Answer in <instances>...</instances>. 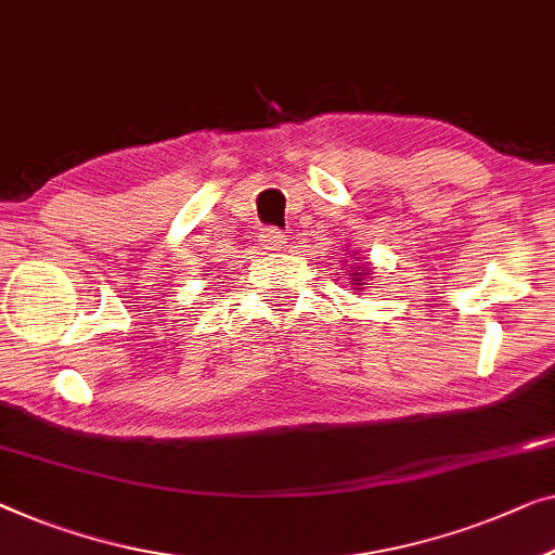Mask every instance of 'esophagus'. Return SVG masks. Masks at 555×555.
Returning <instances> with one entry per match:
<instances>
[{"label": "esophagus", "instance_id": "34e87169", "mask_svg": "<svg viewBox=\"0 0 555 555\" xmlns=\"http://www.w3.org/2000/svg\"><path fill=\"white\" fill-rule=\"evenodd\" d=\"M258 243H260L262 250L275 253V250H283L285 243H287V237L280 230H275V228H268V230H262L260 235H258Z\"/></svg>", "mask_w": 555, "mask_h": 555}]
</instances>
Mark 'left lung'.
Returning <instances> with one entry per match:
<instances>
[{"instance_id": "8db88e82", "label": "left lung", "mask_w": 555, "mask_h": 555, "mask_svg": "<svg viewBox=\"0 0 555 555\" xmlns=\"http://www.w3.org/2000/svg\"><path fill=\"white\" fill-rule=\"evenodd\" d=\"M348 255H350V250H348ZM358 255V253H356ZM365 260V258H363ZM363 260H358V258H350V268L348 264H345V268H348V275H350V285H352V291H358V293H363L367 285V280L373 278V270L367 268V264L363 262ZM345 262V260H343Z\"/></svg>"}]
</instances>
